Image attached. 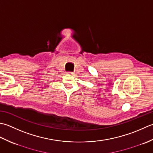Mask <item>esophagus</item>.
Masks as SVG:
<instances>
[{
    "label": "esophagus",
    "mask_w": 153,
    "mask_h": 153,
    "mask_svg": "<svg viewBox=\"0 0 153 153\" xmlns=\"http://www.w3.org/2000/svg\"><path fill=\"white\" fill-rule=\"evenodd\" d=\"M67 73H68V74H73L72 72H67Z\"/></svg>",
    "instance_id": "esophagus-1"
}]
</instances>
